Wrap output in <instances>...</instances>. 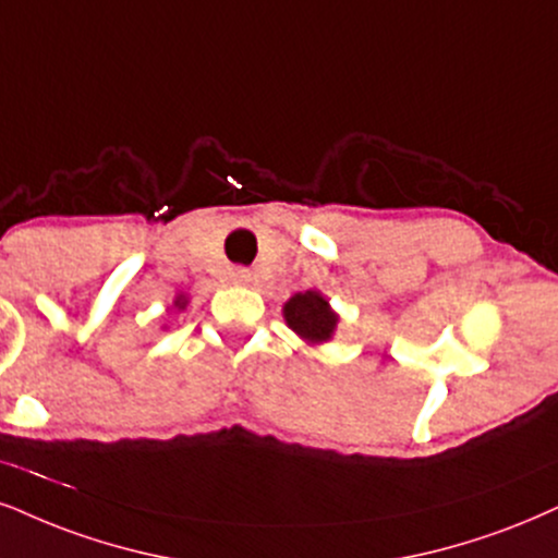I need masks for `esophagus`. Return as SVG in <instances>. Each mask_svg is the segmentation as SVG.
<instances>
[{"label":"esophagus","mask_w":558,"mask_h":558,"mask_svg":"<svg viewBox=\"0 0 558 558\" xmlns=\"http://www.w3.org/2000/svg\"><path fill=\"white\" fill-rule=\"evenodd\" d=\"M230 277L235 284H247V281H251V271H247V268H232Z\"/></svg>","instance_id":"obj_1"}]
</instances>
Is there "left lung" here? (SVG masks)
I'll use <instances>...</instances> for the list:
<instances>
[{
	"mask_svg": "<svg viewBox=\"0 0 558 558\" xmlns=\"http://www.w3.org/2000/svg\"><path fill=\"white\" fill-rule=\"evenodd\" d=\"M284 320L300 339L307 343H323L333 336L339 315L331 311V305L320 292L307 290L284 302Z\"/></svg>",
	"mask_w": 558,
	"mask_h": 558,
	"instance_id": "obj_1",
	"label": "left lung"
}]
</instances>
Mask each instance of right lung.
I'll return each instance as SVG.
<instances>
[{
	"mask_svg": "<svg viewBox=\"0 0 558 558\" xmlns=\"http://www.w3.org/2000/svg\"><path fill=\"white\" fill-rule=\"evenodd\" d=\"M185 302H189V300H185V298H183V294H181V298H175V302H173V305L178 307V311H183V307H185Z\"/></svg>",
	"mask_w": 558,
	"mask_h": 558,
	"instance_id": "obj_1",
	"label": "right lung"
}]
</instances>
